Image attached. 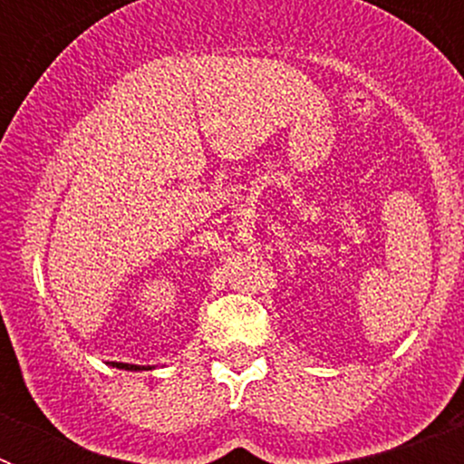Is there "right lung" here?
Returning <instances> with one entry per match:
<instances>
[{
    "label": "right lung",
    "mask_w": 464,
    "mask_h": 464,
    "mask_svg": "<svg viewBox=\"0 0 464 464\" xmlns=\"http://www.w3.org/2000/svg\"><path fill=\"white\" fill-rule=\"evenodd\" d=\"M111 367L125 372H143V370H153V367H143V364H130V362H111Z\"/></svg>",
    "instance_id": "add662e5"
}]
</instances>
